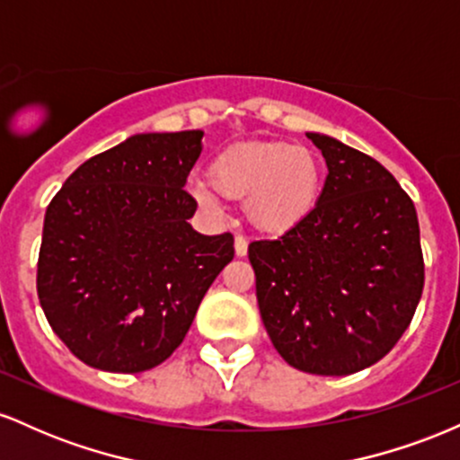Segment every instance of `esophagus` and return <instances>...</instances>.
Listing matches in <instances>:
<instances>
[{
	"instance_id": "esophagus-1",
	"label": "esophagus",
	"mask_w": 460,
	"mask_h": 460,
	"mask_svg": "<svg viewBox=\"0 0 460 460\" xmlns=\"http://www.w3.org/2000/svg\"><path fill=\"white\" fill-rule=\"evenodd\" d=\"M246 252H248V240L244 235H235V255L246 257Z\"/></svg>"
}]
</instances>
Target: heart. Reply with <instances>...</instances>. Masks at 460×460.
Instances as JSON below:
<instances>
[{
	"label": "heart",
	"instance_id": "heart-1",
	"mask_svg": "<svg viewBox=\"0 0 460 460\" xmlns=\"http://www.w3.org/2000/svg\"><path fill=\"white\" fill-rule=\"evenodd\" d=\"M192 197L218 214L223 199L244 200L248 220L266 234H288L315 212L322 166L307 146L285 140H246L225 146L205 168Z\"/></svg>",
	"mask_w": 460,
	"mask_h": 460
}]
</instances>
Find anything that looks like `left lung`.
Segmentation results:
<instances>
[{
  "mask_svg": "<svg viewBox=\"0 0 460 460\" xmlns=\"http://www.w3.org/2000/svg\"><path fill=\"white\" fill-rule=\"evenodd\" d=\"M326 160L315 212L248 244L274 348L300 372L348 376L398 344L424 288L413 200L374 157L307 131Z\"/></svg>",
  "mask_w": 460,
  "mask_h": 460,
  "instance_id": "left-lung-1",
  "label": "left lung"
}]
</instances>
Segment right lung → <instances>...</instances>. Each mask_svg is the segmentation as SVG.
Listing matches in <instances>:
<instances>
[{"label": "right lung", "mask_w": 460, "mask_h": 460, "mask_svg": "<svg viewBox=\"0 0 460 460\" xmlns=\"http://www.w3.org/2000/svg\"><path fill=\"white\" fill-rule=\"evenodd\" d=\"M203 131L136 134L91 157L45 214L39 289L51 329L86 366L136 374L160 366L234 260V235L188 223L183 190Z\"/></svg>", "instance_id": "right-lung-1"}]
</instances>
